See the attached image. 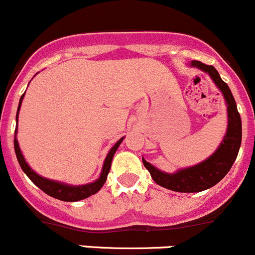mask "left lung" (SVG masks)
Returning <instances> with one entry per match:
<instances>
[{
	"mask_svg": "<svg viewBox=\"0 0 255 255\" xmlns=\"http://www.w3.org/2000/svg\"><path fill=\"white\" fill-rule=\"evenodd\" d=\"M190 66L210 74L212 81L223 93L228 106V128L218 149L210 158L195 166L178 170L176 173L162 172L142 158L143 165L149 171L156 184L178 193H197L208 189L222 181L235 162L242 139L241 117L227 83L220 78L218 71L213 66L205 65L196 60L191 61Z\"/></svg>",
	"mask_w": 255,
	"mask_h": 255,
	"instance_id": "left-lung-1",
	"label": "left lung"
}]
</instances>
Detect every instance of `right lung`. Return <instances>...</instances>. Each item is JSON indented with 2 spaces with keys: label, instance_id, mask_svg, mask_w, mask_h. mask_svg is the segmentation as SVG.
<instances>
[{
  "label": "right lung",
  "instance_id": "1",
  "mask_svg": "<svg viewBox=\"0 0 255 255\" xmlns=\"http://www.w3.org/2000/svg\"><path fill=\"white\" fill-rule=\"evenodd\" d=\"M24 95L25 94H22L21 97H20L18 111H16V123H18V114H19L20 107H21V102H22V99H24ZM16 128H15V133H14V149H15L16 159H18L20 167H21L22 171L26 173L28 178L35 183L39 189L44 191L45 194H48V195L51 197H55V199L58 200H61V201H68V202L79 201V200L87 199V197H89L90 195H94V194H96L97 191L101 189L102 185L105 184L106 179H107L108 172H110L111 170V164H112L114 153H116L117 149H118V147L120 145V143H122L123 139H124V137H122V138H120L119 141L117 142L112 148H111V150L108 151L107 156H106L105 159L101 174H100V177L95 182L89 183V184H84V185H70V184H65V183H61V182L51 181V179L44 178V177L37 174L35 171L28 166L27 162L25 161L21 150H20L19 148L18 139H16Z\"/></svg>",
  "mask_w": 255,
  "mask_h": 255
}]
</instances>
